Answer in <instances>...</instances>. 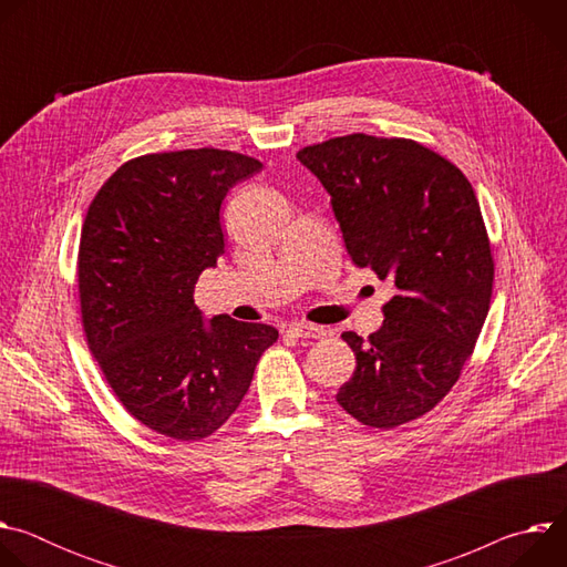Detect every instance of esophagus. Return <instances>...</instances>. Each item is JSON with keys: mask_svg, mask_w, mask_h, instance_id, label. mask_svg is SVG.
<instances>
[{"mask_svg": "<svg viewBox=\"0 0 567 567\" xmlns=\"http://www.w3.org/2000/svg\"><path fill=\"white\" fill-rule=\"evenodd\" d=\"M287 332L293 334L296 339H322V337H328V330H322V328H318V326H307V322H298V326H289Z\"/></svg>", "mask_w": 567, "mask_h": 567, "instance_id": "obj_1", "label": "esophagus"}]
</instances>
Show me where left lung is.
Returning <instances> with one entry per match:
<instances>
[{"mask_svg":"<svg viewBox=\"0 0 567 567\" xmlns=\"http://www.w3.org/2000/svg\"><path fill=\"white\" fill-rule=\"evenodd\" d=\"M296 156L332 195L352 262L396 287L368 341L343 334L357 370L337 401L372 429L409 424L455 385L492 305L477 197L457 166L413 138L348 134Z\"/></svg>","mask_w":567,"mask_h":567,"instance_id":"left-lung-1","label":"left lung"}]
</instances>
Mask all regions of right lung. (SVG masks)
<instances>
[{"instance_id": "right-lung-1", "label": "right lung", "mask_w": 567, "mask_h": 567, "mask_svg": "<svg viewBox=\"0 0 567 567\" xmlns=\"http://www.w3.org/2000/svg\"><path fill=\"white\" fill-rule=\"evenodd\" d=\"M262 171L254 156L199 147L125 161L90 204L78 249L87 346L125 411L158 435H213L245 399L278 330L215 316L195 285L224 254L226 193Z\"/></svg>"}]
</instances>
